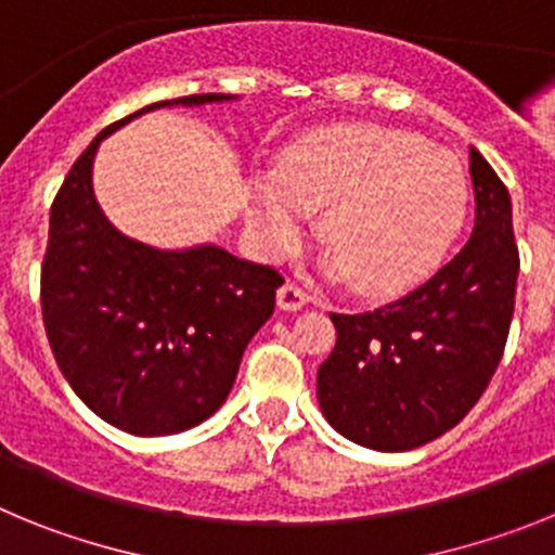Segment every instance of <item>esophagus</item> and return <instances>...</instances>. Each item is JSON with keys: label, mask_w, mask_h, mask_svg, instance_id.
Listing matches in <instances>:
<instances>
[{"label": "esophagus", "mask_w": 555, "mask_h": 555, "mask_svg": "<svg viewBox=\"0 0 555 555\" xmlns=\"http://www.w3.org/2000/svg\"><path fill=\"white\" fill-rule=\"evenodd\" d=\"M306 302H308V294L302 292L297 283H283L281 292H278V306H281L283 311H300Z\"/></svg>", "instance_id": "esophagus-1"}]
</instances>
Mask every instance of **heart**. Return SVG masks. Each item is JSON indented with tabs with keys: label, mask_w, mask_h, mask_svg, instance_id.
<instances>
[{
	"label": "heart",
	"mask_w": 555,
	"mask_h": 555,
	"mask_svg": "<svg viewBox=\"0 0 555 555\" xmlns=\"http://www.w3.org/2000/svg\"><path fill=\"white\" fill-rule=\"evenodd\" d=\"M322 210L331 269L356 292L389 297L442 261L467 210V178L448 152L405 130L338 125L294 141L278 178L253 185L249 228L269 253L297 244L306 210Z\"/></svg>",
	"instance_id": "obj_1"
}]
</instances>
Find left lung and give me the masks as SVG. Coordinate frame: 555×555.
I'll list each match as a JSON object with an SVG mask.
<instances>
[{
  "label": "left lung",
  "mask_w": 555,
  "mask_h": 555,
  "mask_svg": "<svg viewBox=\"0 0 555 555\" xmlns=\"http://www.w3.org/2000/svg\"><path fill=\"white\" fill-rule=\"evenodd\" d=\"M475 228L453 261L400 300L331 313L336 347L317 375L322 414L372 450H414L448 434L487 391L514 317L519 249L512 199L469 146Z\"/></svg>",
  "instance_id": "obj_1"
}]
</instances>
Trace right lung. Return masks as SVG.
<instances>
[{
	"instance_id": "obj_1",
	"label": "right lung",
	"mask_w": 555,
	"mask_h": 555,
	"mask_svg": "<svg viewBox=\"0 0 555 555\" xmlns=\"http://www.w3.org/2000/svg\"><path fill=\"white\" fill-rule=\"evenodd\" d=\"M228 100L180 96V105ZM82 150L49 210L41 311L68 386L105 423L135 436L199 425L233 389L249 338L272 317L283 274L219 247L164 253L113 230L91 189L94 152Z\"/></svg>"
}]
</instances>
